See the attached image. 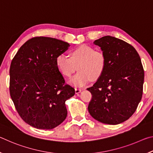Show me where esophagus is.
Segmentation results:
<instances>
[{"label": "esophagus", "instance_id": "1", "mask_svg": "<svg viewBox=\"0 0 153 153\" xmlns=\"http://www.w3.org/2000/svg\"><path fill=\"white\" fill-rule=\"evenodd\" d=\"M81 89L80 88H75V91H76V94H79V93L81 92Z\"/></svg>", "mask_w": 153, "mask_h": 153}]
</instances>
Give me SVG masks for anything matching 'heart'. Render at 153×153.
Returning <instances> with one entry per match:
<instances>
[{"label": "heart", "mask_w": 153, "mask_h": 153, "mask_svg": "<svg viewBox=\"0 0 153 153\" xmlns=\"http://www.w3.org/2000/svg\"><path fill=\"white\" fill-rule=\"evenodd\" d=\"M107 60L105 54L95 51L92 46L82 45L71 49L70 57L59 55L56 58V64L61 73L66 77H71L76 70L79 71L72 77L70 82L76 86L82 87L90 79L99 78L104 72Z\"/></svg>", "instance_id": "b5f03b06"}]
</instances>
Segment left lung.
I'll return each mask as SVG.
<instances>
[{"label":"left lung","instance_id":"8db88e82","mask_svg":"<svg viewBox=\"0 0 153 153\" xmlns=\"http://www.w3.org/2000/svg\"><path fill=\"white\" fill-rule=\"evenodd\" d=\"M106 56L104 72L87 88L92 98L88 109L100 122L117 125L135 112L143 92L144 72L136 49L125 41L110 36L95 40Z\"/></svg>","mask_w":153,"mask_h":153}]
</instances>
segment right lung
I'll use <instances>...</instances> for the list:
<instances>
[{
	"label": "right lung",
	"instance_id": "1",
	"mask_svg": "<svg viewBox=\"0 0 153 153\" xmlns=\"http://www.w3.org/2000/svg\"><path fill=\"white\" fill-rule=\"evenodd\" d=\"M69 45L56 38L38 36L21 46L10 66L9 92L25 123L51 129L65 120V101L75 94L56 64Z\"/></svg>",
	"mask_w": 153,
	"mask_h": 153
}]
</instances>
